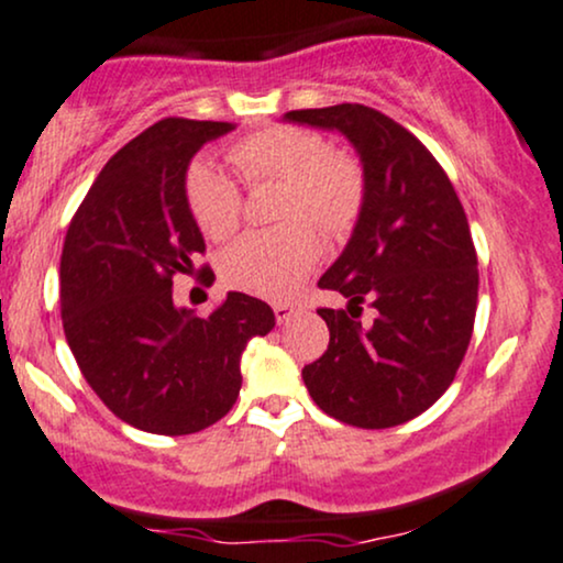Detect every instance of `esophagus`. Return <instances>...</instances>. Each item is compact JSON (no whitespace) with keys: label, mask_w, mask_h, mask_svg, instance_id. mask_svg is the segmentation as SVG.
<instances>
[{"label":"esophagus","mask_w":563,"mask_h":563,"mask_svg":"<svg viewBox=\"0 0 563 563\" xmlns=\"http://www.w3.org/2000/svg\"><path fill=\"white\" fill-rule=\"evenodd\" d=\"M275 320H277V324H283V322H288L290 317H294V303H275Z\"/></svg>","instance_id":"34e87169"}]
</instances>
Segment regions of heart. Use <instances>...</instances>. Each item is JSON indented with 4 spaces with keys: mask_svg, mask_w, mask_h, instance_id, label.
Listing matches in <instances>:
<instances>
[{
    "mask_svg": "<svg viewBox=\"0 0 563 563\" xmlns=\"http://www.w3.org/2000/svg\"><path fill=\"white\" fill-rule=\"evenodd\" d=\"M230 162L249 186L280 183L277 220L286 225L254 230L233 241L220 256L225 286L262 299H288L320 262V241L349 235L362 217L367 180L346 152H333L320 133L296 125H273L230 146ZM183 201L196 228L222 241L241 222V191L225 173L196 159L183 175Z\"/></svg>",
    "mask_w": 563,
    "mask_h": 563,
    "instance_id": "heart-1",
    "label": "heart"
}]
</instances>
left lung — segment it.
<instances>
[{
  "label": "left lung",
  "mask_w": 563,
  "mask_h": 563,
  "mask_svg": "<svg viewBox=\"0 0 563 563\" xmlns=\"http://www.w3.org/2000/svg\"><path fill=\"white\" fill-rule=\"evenodd\" d=\"M338 131L362 159L367 199L354 233L317 286L346 309H317L328 351L301 369L324 415L364 430L404 424L449 390L477 311V254L449 175L417 135L364 104L286 112ZM369 300L373 322H361Z\"/></svg>",
  "instance_id": "obj_1"
}]
</instances>
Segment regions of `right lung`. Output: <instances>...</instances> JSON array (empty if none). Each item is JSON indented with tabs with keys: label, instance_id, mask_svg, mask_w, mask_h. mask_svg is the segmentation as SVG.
I'll list each match as a JSON object with an SVG mask.
<instances>
[{
	"label": "right lung",
	"instance_id": "right-lung-1",
	"mask_svg": "<svg viewBox=\"0 0 563 563\" xmlns=\"http://www.w3.org/2000/svg\"><path fill=\"white\" fill-rule=\"evenodd\" d=\"M233 128L186 118L146 128L107 162L67 228V346L107 409L144 432L191 435L225 417L241 390L243 349L275 328L267 303L235 290L209 317L173 301L175 277L194 275L205 254L183 175L207 141Z\"/></svg>",
	"mask_w": 563,
	"mask_h": 563
}]
</instances>
